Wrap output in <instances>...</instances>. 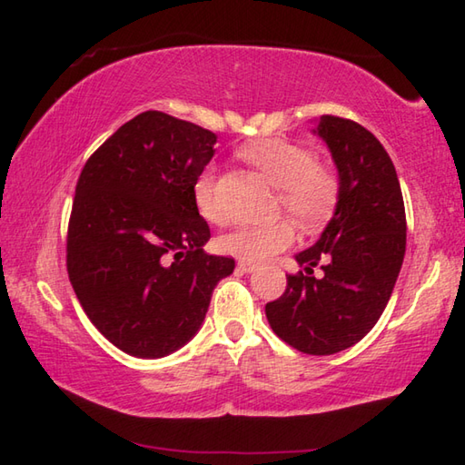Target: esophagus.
<instances>
[{
	"mask_svg": "<svg viewBox=\"0 0 465 465\" xmlns=\"http://www.w3.org/2000/svg\"><path fill=\"white\" fill-rule=\"evenodd\" d=\"M256 268V264L254 262H250V260H238V270L240 272H252V270Z\"/></svg>",
	"mask_w": 465,
	"mask_h": 465,
	"instance_id": "esophagus-1",
	"label": "esophagus"
}]
</instances>
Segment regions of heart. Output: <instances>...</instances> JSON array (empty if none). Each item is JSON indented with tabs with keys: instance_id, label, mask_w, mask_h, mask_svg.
Masks as SVG:
<instances>
[{
	"instance_id": "b5f03b06",
	"label": "heart",
	"mask_w": 465,
	"mask_h": 465,
	"mask_svg": "<svg viewBox=\"0 0 465 465\" xmlns=\"http://www.w3.org/2000/svg\"><path fill=\"white\" fill-rule=\"evenodd\" d=\"M240 156L254 164L266 179L281 191L278 207L291 213L305 227L323 223L333 213L340 199V176L331 166L317 163L309 148L291 140L268 138L250 142L240 148ZM193 201L207 222L222 223L225 211L217 199L215 166L209 164L193 183ZM297 240V230L291 222L281 219L264 225H238L217 238V246L225 254L242 260H266L291 248Z\"/></svg>"
}]
</instances>
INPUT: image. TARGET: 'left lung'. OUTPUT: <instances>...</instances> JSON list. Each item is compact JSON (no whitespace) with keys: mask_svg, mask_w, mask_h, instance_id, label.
<instances>
[{"mask_svg":"<svg viewBox=\"0 0 465 465\" xmlns=\"http://www.w3.org/2000/svg\"><path fill=\"white\" fill-rule=\"evenodd\" d=\"M317 134L340 173V199L319 242L297 254L305 272L286 276L266 317L291 348L329 356L358 343L382 315L402 266L407 215L392 160L372 132L323 115ZM319 261L323 279L312 276Z\"/></svg>","mask_w":465,"mask_h":465,"instance_id":"8db88e82","label":"left lung"}]
</instances>
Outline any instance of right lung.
<instances>
[{"label":"right lung","instance_id":"1","mask_svg":"<svg viewBox=\"0 0 465 465\" xmlns=\"http://www.w3.org/2000/svg\"><path fill=\"white\" fill-rule=\"evenodd\" d=\"M217 136L163 112L125 122L83 166L66 270L91 323L115 348L163 358L197 333L233 258L209 256L193 183Z\"/></svg>","mask_w":465,"mask_h":465}]
</instances>
